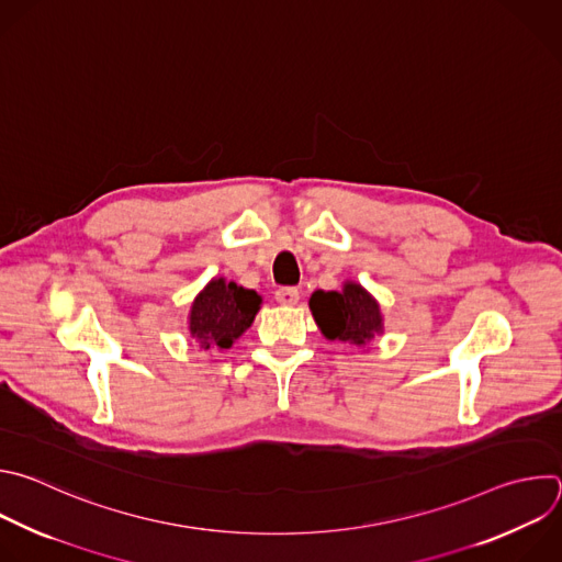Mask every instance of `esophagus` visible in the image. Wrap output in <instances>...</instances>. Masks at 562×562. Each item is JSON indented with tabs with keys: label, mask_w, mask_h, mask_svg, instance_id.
Listing matches in <instances>:
<instances>
[{
	"label": "esophagus",
	"mask_w": 562,
	"mask_h": 562,
	"mask_svg": "<svg viewBox=\"0 0 562 562\" xmlns=\"http://www.w3.org/2000/svg\"><path fill=\"white\" fill-rule=\"evenodd\" d=\"M274 299L281 305H296L299 303V290L296 288H279L274 292Z\"/></svg>",
	"instance_id": "obj_1"
}]
</instances>
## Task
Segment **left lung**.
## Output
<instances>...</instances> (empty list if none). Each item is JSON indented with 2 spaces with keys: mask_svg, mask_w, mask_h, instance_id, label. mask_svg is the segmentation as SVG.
<instances>
[{
  "mask_svg": "<svg viewBox=\"0 0 562 562\" xmlns=\"http://www.w3.org/2000/svg\"><path fill=\"white\" fill-rule=\"evenodd\" d=\"M310 312L327 341L368 348L385 331L379 301L357 281H344L341 290H316Z\"/></svg>",
  "mask_w": 562,
  "mask_h": 562,
  "instance_id": "1",
  "label": "left lung"
}]
</instances>
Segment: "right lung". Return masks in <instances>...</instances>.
<instances>
[{
	"mask_svg": "<svg viewBox=\"0 0 562 562\" xmlns=\"http://www.w3.org/2000/svg\"><path fill=\"white\" fill-rule=\"evenodd\" d=\"M263 299L235 281L214 277L194 296L188 312L190 339L201 352L231 350L239 336L255 323Z\"/></svg>",
	"mask_w": 562,
	"mask_h": 562,
	"instance_id": "obj_1",
	"label": "right lung"
}]
</instances>
